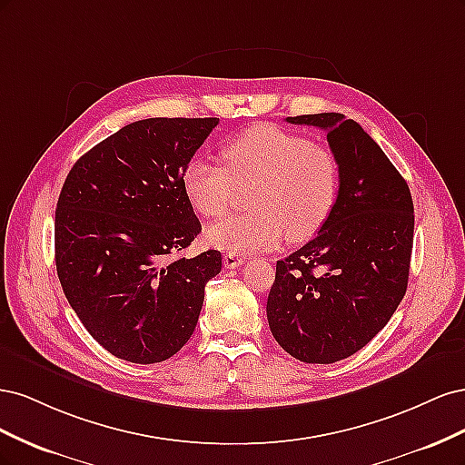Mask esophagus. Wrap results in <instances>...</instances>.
<instances>
[{"mask_svg": "<svg viewBox=\"0 0 465 465\" xmlns=\"http://www.w3.org/2000/svg\"><path fill=\"white\" fill-rule=\"evenodd\" d=\"M223 263H224V267H229V270H234V267L242 265V256L234 254V252H229V254L223 256Z\"/></svg>", "mask_w": 465, "mask_h": 465, "instance_id": "obj_1", "label": "esophagus"}]
</instances>
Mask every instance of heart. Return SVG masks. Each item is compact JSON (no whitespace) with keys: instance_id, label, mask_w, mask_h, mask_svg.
<instances>
[{"instance_id":"obj_1","label":"heart","mask_w":465,"mask_h":465,"mask_svg":"<svg viewBox=\"0 0 465 465\" xmlns=\"http://www.w3.org/2000/svg\"><path fill=\"white\" fill-rule=\"evenodd\" d=\"M223 164L193 159L182 173V188L203 217H221L236 186H246V213L231 215L205 231L221 250H267L283 234L306 241L328 221L340 192V164L333 153L275 125H254L223 147Z\"/></svg>"}]
</instances>
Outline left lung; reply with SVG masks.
Listing matches in <instances>:
<instances>
[{
    "mask_svg": "<svg viewBox=\"0 0 465 465\" xmlns=\"http://www.w3.org/2000/svg\"><path fill=\"white\" fill-rule=\"evenodd\" d=\"M287 122L328 134L340 192L312 241L277 262L267 322L291 357L330 364L367 345L401 302L413 200L403 176L355 120L323 112Z\"/></svg>",
    "mask_w": 465,
    "mask_h": 465,
    "instance_id": "left-lung-1",
    "label": "left lung"
}]
</instances>
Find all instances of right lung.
<instances>
[{"label":"right lung","mask_w":465,"mask_h":465,"mask_svg":"<svg viewBox=\"0 0 465 465\" xmlns=\"http://www.w3.org/2000/svg\"><path fill=\"white\" fill-rule=\"evenodd\" d=\"M219 118H147L94 145L55 207V270L83 326L118 359H171L198 323L221 252L173 258L202 232L182 173Z\"/></svg>","instance_id":"obj_1"}]
</instances>
